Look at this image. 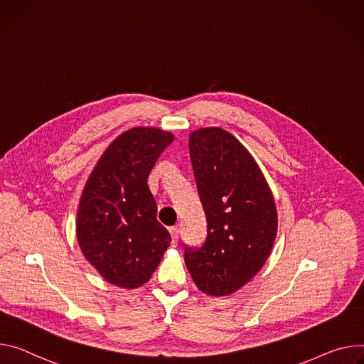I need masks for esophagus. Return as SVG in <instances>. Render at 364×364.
Segmentation results:
<instances>
[{
	"label": "esophagus",
	"mask_w": 364,
	"mask_h": 364,
	"mask_svg": "<svg viewBox=\"0 0 364 364\" xmlns=\"http://www.w3.org/2000/svg\"><path fill=\"white\" fill-rule=\"evenodd\" d=\"M170 234L173 237V245L176 247L178 244V240H180V228L178 226H171L170 228Z\"/></svg>",
	"instance_id": "34e87169"
}]
</instances>
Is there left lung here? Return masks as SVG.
<instances>
[{
	"instance_id": "obj_1",
	"label": "left lung",
	"mask_w": 364,
	"mask_h": 364,
	"mask_svg": "<svg viewBox=\"0 0 364 364\" xmlns=\"http://www.w3.org/2000/svg\"><path fill=\"white\" fill-rule=\"evenodd\" d=\"M190 158L206 216L203 244H184L186 266L203 293L223 296L250 282L277 232L273 194L241 142L220 127L190 135Z\"/></svg>"
}]
</instances>
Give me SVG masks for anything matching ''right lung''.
Listing matches in <instances>:
<instances>
[{
	"label": "right lung",
	"mask_w": 364,
	"mask_h": 364,
	"mask_svg": "<svg viewBox=\"0 0 364 364\" xmlns=\"http://www.w3.org/2000/svg\"><path fill=\"white\" fill-rule=\"evenodd\" d=\"M173 139L155 127L124 132L97 162L82 191L77 220L80 248L91 266L119 287L146 283L171 242L156 219L148 177Z\"/></svg>",
	"instance_id": "obj_1"
}]
</instances>
